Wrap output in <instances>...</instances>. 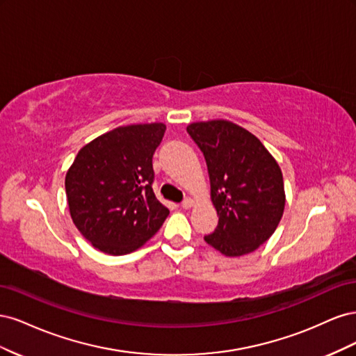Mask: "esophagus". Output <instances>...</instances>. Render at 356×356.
Returning a JSON list of instances; mask_svg holds the SVG:
<instances>
[{"mask_svg": "<svg viewBox=\"0 0 356 356\" xmlns=\"http://www.w3.org/2000/svg\"><path fill=\"white\" fill-rule=\"evenodd\" d=\"M193 204H195V200H193V199H190V197H187V199H184V200H182V203H181V207H182V208H184V209H190V208L193 207Z\"/></svg>", "mask_w": 356, "mask_h": 356, "instance_id": "esophagus-1", "label": "esophagus"}]
</instances>
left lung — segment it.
Segmentation results:
<instances>
[{
	"instance_id": "8db88e82",
	"label": "left lung",
	"mask_w": 356,
	"mask_h": 356,
	"mask_svg": "<svg viewBox=\"0 0 356 356\" xmlns=\"http://www.w3.org/2000/svg\"><path fill=\"white\" fill-rule=\"evenodd\" d=\"M187 132L207 160L218 225L204 242L225 257L255 251L285 208L282 170L260 139L229 120L196 122Z\"/></svg>"
}]
</instances>
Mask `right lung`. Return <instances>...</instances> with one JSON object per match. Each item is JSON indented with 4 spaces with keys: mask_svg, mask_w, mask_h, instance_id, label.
<instances>
[{
    "mask_svg": "<svg viewBox=\"0 0 356 356\" xmlns=\"http://www.w3.org/2000/svg\"><path fill=\"white\" fill-rule=\"evenodd\" d=\"M163 123L115 127L86 144L65 177L72 222L96 250L136 251L169 215L153 191V154Z\"/></svg>",
    "mask_w": 356,
    "mask_h": 356,
    "instance_id": "add662e5",
    "label": "right lung"
}]
</instances>
